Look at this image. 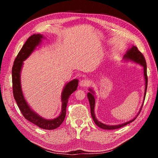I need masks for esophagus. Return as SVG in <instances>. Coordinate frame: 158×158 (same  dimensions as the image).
Segmentation results:
<instances>
[{
  "mask_svg": "<svg viewBox=\"0 0 158 158\" xmlns=\"http://www.w3.org/2000/svg\"><path fill=\"white\" fill-rule=\"evenodd\" d=\"M89 81L86 79H84L82 80L80 82V85L81 87H86L89 85Z\"/></svg>",
  "mask_w": 158,
  "mask_h": 158,
  "instance_id": "esophagus-1",
  "label": "esophagus"
}]
</instances>
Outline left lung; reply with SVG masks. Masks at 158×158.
I'll return each mask as SVG.
<instances>
[{"label": "left lung", "instance_id": "obj_1", "mask_svg": "<svg viewBox=\"0 0 158 158\" xmlns=\"http://www.w3.org/2000/svg\"><path fill=\"white\" fill-rule=\"evenodd\" d=\"M123 60L124 61H131L133 62V63H136L140 64L142 66L143 68V75H144V84H145V88H144V98H143V102L142 106L140 107V109L139 110V111L138 112L136 115L131 120L127 121L125 123H123L121 124H118V125H106V124H104L102 122H100L98 121V119L95 117V99H96V95H95V91L92 88H89L88 90L89 92L87 94V97L88 98L89 102V106H90V110H91V114H92V117L94 123H95L98 127L99 128H101L102 129H106V130H113V129H117L121 127H123L124 126H125L130 123L132 122L135 120V118L138 117V114H139L143 103H144V99L146 97V89H147V85H148V77H147V66H146V63L144 56L141 53V52L138 50L137 47L136 46L132 45L130 49H128L126 52V54L124 55L123 56Z\"/></svg>", "mask_w": 158, "mask_h": 158}]
</instances>
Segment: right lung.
Listing matches in <instances>:
<instances>
[{"instance_id":"1","label":"right lung","mask_w":158,"mask_h":158,"mask_svg":"<svg viewBox=\"0 0 158 158\" xmlns=\"http://www.w3.org/2000/svg\"><path fill=\"white\" fill-rule=\"evenodd\" d=\"M44 39H45V37L40 33L32 35L27 40L22 48L18 52L14 62L12 70L13 94L19 109L27 120L41 128L45 130H52L58 128L64 121L69 98L77 89L78 80L74 79L65 84L61 93V111L57 117L52 119L45 118L31 109L23 93L21 84V73L23 61H25L35 51L37 47L41 44L42 40Z\"/></svg>"}]
</instances>
